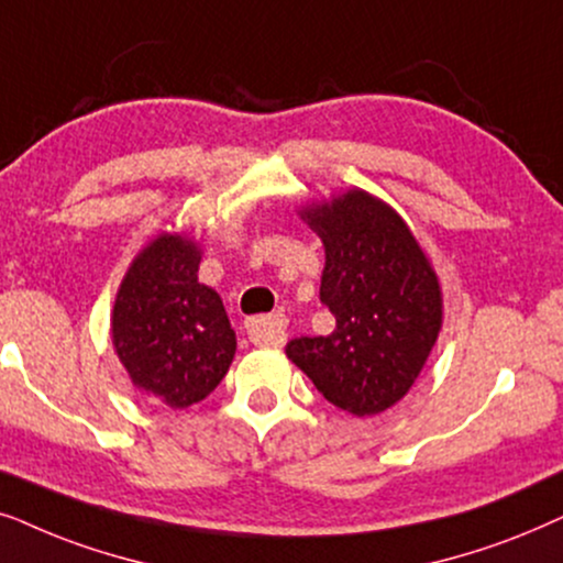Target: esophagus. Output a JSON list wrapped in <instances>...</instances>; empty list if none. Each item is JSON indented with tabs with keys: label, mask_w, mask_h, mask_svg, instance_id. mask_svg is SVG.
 <instances>
[{
	"label": "esophagus",
	"mask_w": 563,
	"mask_h": 563,
	"mask_svg": "<svg viewBox=\"0 0 563 563\" xmlns=\"http://www.w3.org/2000/svg\"><path fill=\"white\" fill-rule=\"evenodd\" d=\"M246 336L260 347H277L286 340L288 319L283 313H267V317L246 319Z\"/></svg>",
	"instance_id": "esophagus-1"
}]
</instances>
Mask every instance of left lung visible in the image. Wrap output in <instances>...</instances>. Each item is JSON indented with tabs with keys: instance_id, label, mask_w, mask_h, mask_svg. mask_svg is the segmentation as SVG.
<instances>
[{
	"instance_id": "1",
	"label": "left lung",
	"mask_w": 563,
	"mask_h": 563,
	"mask_svg": "<svg viewBox=\"0 0 563 563\" xmlns=\"http://www.w3.org/2000/svg\"><path fill=\"white\" fill-rule=\"evenodd\" d=\"M324 239L319 298L334 332L296 336L286 355L334 407L380 415L415 384L443 321L424 252L391 208L352 190L309 213Z\"/></svg>"
}]
</instances>
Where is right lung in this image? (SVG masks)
Segmentation results:
<instances>
[{"label":"right lung","instance_id":"add662e5","mask_svg":"<svg viewBox=\"0 0 563 563\" xmlns=\"http://www.w3.org/2000/svg\"><path fill=\"white\" fill-rule=\"evenodd\" d=\"M200 252L162 234L133 262L112 309V342L133 384L172 409L203 401L236 352L221 296L198 283Z\"/></svg>","mask_w":563,"mask_h":563}]
</instances>
